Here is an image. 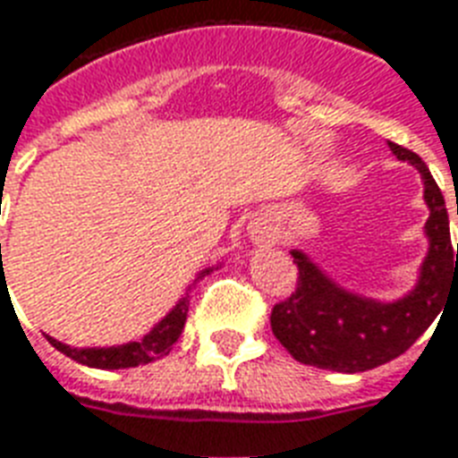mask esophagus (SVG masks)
<instances>
[{
	"mask_svg": "<svg viewBox=\"0 0 458 458\" xmlns=\"http://www.w3.org/2000/svg\"><path fill=\"white\" fill-rule=\"evenodd\" d=\"M250 236L255 241H272L276 236V229L267 217H255L250 222Z\"/></svg>",
	"mask_w": 458,
	"mask_h": 458,
	"instance_id": "34e87169",
	"label": "esophagus"
}]
</instances>
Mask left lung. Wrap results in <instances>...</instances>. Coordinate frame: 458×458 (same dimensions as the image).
Returning a JSON list of instances; mask_svg holds the SVG:
<instances>
[{
	"label": "left lung",
	"instance_id": "1",
	"mask_svg": "<svg viewBox=\"0 0 458 458\" xmlns=\"http://www.w3.org/2000/svg\"><path fill=\"white\" fill-rule=\"evenodd\" d=\"M387 146L397 158L411 163L423 179V199L430 217L426 222L428 255L419 281L404 298L380 302L345 291L305 252L293 248L298 288L291 298L274 305L272 331L293 360L310 367L360 374L400 357L433 324L447 293L458 291V246L456 250L452 246L442 191L414 151L393 141Z\"/></svg>",
	"mask_w": 458,
	"mask_h": 458
}]
</instances>
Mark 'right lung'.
Masks as SVG:
<instances>
[{
  "label": "right lung",
  "mask_w": 458,
  "mask_h": 458,
  "mask_svg": "<svg viewBox=\"0 0 458 458\" xmlns=\"http://www.w3.org/2000/svg\"><path fill=\"white\" fill-rule=\"evenodd\" d=\"M212 272V267L203 269L199 274V279H203L206 274ZM186 314H189V293L184 298L179 300L177 305L172 307L170 312L163 319L146 333L141 340L134 343H125V345H113V347H71L61 343V340L47 335L51 345L56 347L58 352H64L65 357H71L78 364L91 369H131L156 361L160 357L170 354L172 345L177 343V338L184 331Z\"/></svg>",
  "instance_id": "obj_1"
}]
</instances>
